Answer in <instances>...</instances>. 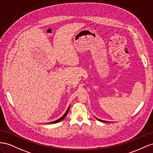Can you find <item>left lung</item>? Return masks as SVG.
I'll return each mask as SVG.
<instances>
[{"instance_id": "left-lung-1", "label": "left lung", "mask_w": 153, "mask_h": 153, "mask_svg": "<svg viewBox=\"0 0 153 153\" xmlns=\"http://www.w3.org/2000/svg\"><path fill=\"white\" fill-rule=\"evenodd\" d=\"M97 120H99V121H101V122H104V123H108V122H106V121H104V120H100V119H97Z\"/></svg>"}]
</instances>
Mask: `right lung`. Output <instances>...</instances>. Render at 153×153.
I'll return each mask as SVG.
<instances>
[{
    "label": "right lung",
    "mask_w": 153,
    "mask_h": 153,
    "mask_svg": "<svg viewBox=\"0 0 153 153\" xmlns=\"http://www.w3.org/2000/svg\"><path fill=\"white\" fill-rule=\"evenodd\" d=\"M69 108H70V106H69V107H68V108L67 109V111H66V112H65V114H64L62 117L59 118V119L56 120H55V121H54V122H52V123H49V124H55V123H59V122L65 119V117H66V116L67 115L68 113V111H69Z\"/></svg>",
    "instance_id": "obj_1"
}]
</instances>
